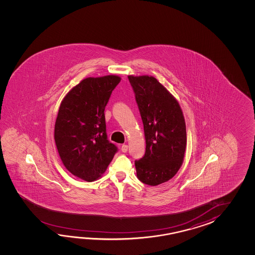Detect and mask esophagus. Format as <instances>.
Instances as JSON below:
<instances>
[{
    "label": "esophagus",
    "instance_id": "1",
    "mask_svg": "<svg viewBox=\"0 0 255 255\" xmlns=\"http://www.w3.org/2000/svg\"><path fill=\"white\" fill-rule=\"evenodd\" d=\"M128 145H122V146H121V151L124 152V153H126V152L128 151Z\"/></svg>",
    "mask_w": 255,
    "mask_h": 255
}]
</instances>
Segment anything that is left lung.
<instances>
[{
  "mask_svg": "<svg viewBox=\"0 0 255 255\" xmlns=\"http://www.w3.org/2000/svg\"><path fill=\"white\" fill-rule=\"evenodd\" d=\"M146 138L145 155L135 160L137 179L157 186L173 178L184 157V117L177 100L152 76H128Z\"/></svg>",
  "mask_w": 255,
  "mask_h": 255,
  "instance_id": "left-lung-1",
  "label": "left lung"
}]
</instances>
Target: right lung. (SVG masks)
I'll list each match as a JSON object with an SVG mask.
<instances>
[{
  "mask_svg": "<svg viewBox=\"0 0 255 255\" xmlns=\"http://www.w3.org/2000/svg\"><path fill=\"white\" fill-rule=\"evenodd\" d=\"M120 77L82 80L60 105L54 140L65 168L77 178L94 181L106 171L118 152L108 139L105 109Z\"/></svg>",
  "mask_w": 255,
  "mask_h": 255,
  "instance_id": "right-lung-1",
  "label": "right lung"
}]
</instances>
